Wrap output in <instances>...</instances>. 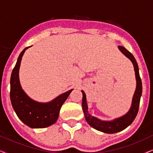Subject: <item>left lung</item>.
<instances>
[{"instance_id": "8db88e82", "label": "left lung", "mask_w": 153, "mask_h": 153, "mask_svg": "<svg viewBox=\"0 0 153 153\" xmlns=\"http://www.w3.org/2000/svg\"><path fill=\"white\" fill-rule=\"evenodd\" d=\"M118 49L132 62L134 70L135 72L136 81H137V86H136L134 94L132 97L131 105L128 111L125 115H123V116L119 117V118H115L112 120H102L101 119L96 118V117L92 116L91 114H89L86 96H85L84 91H81L83 94L82 108L83 113H84L85 118L87 123L92 127H93L94 129L102 131V132L107 134H114L119 132V131L127 128L129 125L131 124V123L134 120L138 114V111H139V108L140 99H141L142 95V83L141 79L140 78L139 66H138L137 60H136L132 54L128 50L125 49V47L118 46Z\"/></svg>"}]
</instances>
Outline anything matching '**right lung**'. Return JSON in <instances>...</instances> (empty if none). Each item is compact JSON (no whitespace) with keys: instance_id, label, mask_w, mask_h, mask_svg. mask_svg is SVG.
<instances>
[{"instance_id":"1","label":"right lung","mask_w":153,"mask_h":153,"mask_svg":"<svg viewBox=\"0 0 153 153\" xmlns=\"http://www.w3.org/2000/svg\"><path fill=\"white\" fill-rule=\"evenodd\" d=\"M28 47L25 48L19 56L10 79V100L18 118L31 128H45L58 120L60 108L73 89L58 95L49 102H39L29 97L22 89L19 81L21 62Z\"/></svg>"}]
</instances>
